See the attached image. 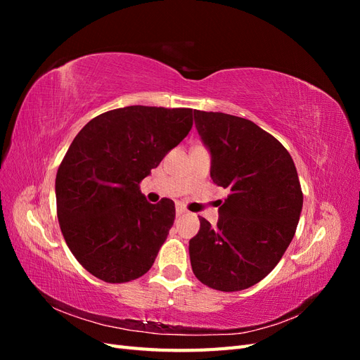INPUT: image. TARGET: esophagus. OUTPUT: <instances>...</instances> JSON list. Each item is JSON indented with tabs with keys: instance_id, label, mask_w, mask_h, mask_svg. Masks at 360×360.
<instances>
[{
	"instance_id": "1",
	"label": "esophagus",
	"mask_w": 360,
	"mask_h": 360,
	"mask_svg": "<svg viewBox=\"0 0 360 360\" xmlns=\"http://www.w3.org/2000/svg\"><path fill=\"white\" fill-rule=\"evenodd\" d=\"M184 213H186V209H184V207H181V205L176 207V214L177 216H183Z\"/></svg>"
}]
</instances>
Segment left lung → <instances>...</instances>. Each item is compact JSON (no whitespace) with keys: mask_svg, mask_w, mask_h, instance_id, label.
<instances>
[{"mask_svg":"<svg viewBox=\"0 0 360 360\" xmlns=\"http://www.w3.org/2000/svg\"><path fill=\"white\" fill-rule=\"evenodd\" d=\"M195 127L212 156L210 177L230 195L216 226L201 217L189 240L195 276L207 287L240 291L266 278L291 243L303 195L285 147L250 120L195 111Z\"/></svg>","mask_w":360,"mask_h":360,"instance_id":"8db88e82","label":"left lung"}]
</instances>
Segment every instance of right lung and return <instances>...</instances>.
Instances as JSON below:
<instances>
[{
    "mask_svg": "<svg viewBox=\"0 0 360 360\" xmlns=\"http://www.w3.org/2000/svg\"><path fill=\"white\" fill-rule=\"evenodd\" d=\"M189 108L126 106L97 115L75 136L56 179L61 233L81 266L111 284L150 270L176 207L151 204L139 181L192 129Z\"/></svg>",
    "mask_w": 360,
    "mask_h": 360,
    "instance_id": "add662e5",
    "label": "right lung"
}]
</instances>
